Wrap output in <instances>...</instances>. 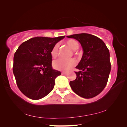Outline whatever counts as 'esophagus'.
Returning <instances> with one entry per match:
<instances>
[{
	"instance_id": "esophagus-1",
	"label": "esophagus",
	"mask_w": 127,
	"mask_h": 127,
	"mask_svg": "<svg viewBox=\"0 0 127 127\" xmlns=\"http://www.w3.org/2000/svg\"><path fill=\"white\" fill-rule=\"evenodd\" d=\"M62 74H63V75H67V74H68L67 72H62Z\"/></svg>"
}]
</instances>
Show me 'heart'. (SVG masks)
<instances>
[{
	"instance_id": "obj_1",
	"label": "heart",
	"mask_w": 127,
	"mask_h": 127,
	"mask_svg": "<svg viewBox=\"0 0 127 127\" xmlns=\"http://www.w3.org/2000/svg\"><path fill=\"white\" fill-rule=\"evenodd\" d=\"M65 43L71 48L72 50H76L79 47V43L77 41L73 39H68L66 41ZM58 44H55L51 49L50 54L52 58H56L58 54ZM76 64V60L73 59L69 60L58 59L53 62V67L55 69L58 71H62L67 72L71 69L72 67L75 66Z\"/></svg>"
}]
</instances>
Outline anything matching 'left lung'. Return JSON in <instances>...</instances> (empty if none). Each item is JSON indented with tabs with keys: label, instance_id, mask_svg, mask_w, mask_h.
Here are the masks:
<instances>
[{
	"label": "left lung",
	"instance_id": "obj_1",
	"mask_svg": "<svg viewBox=\"0 0 127 127\" xmlns=\"http://www.w3.org/2000/svg\"><path fill=\"white\" fill-rule=\"evenodd\" d=\"M80 42L84 53L74 72L76 78L69 82L73 91L84 98L98 95L107 85L111 71L110 53L104 42L95 35L81 33L67 36Z\"/></svg>",
	"mask_w": 127,
	"mask_h": 127
}]
</instances>
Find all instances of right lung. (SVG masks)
I'll return each instance as SVG.
<instances>
[{"label": "right lung", "mask_w": 127, "mask_h": 127, "mask_svg": "<svg viewBox=\"0 0 127 127\" xmlns=\"http://www.w3.org/2000/svg\"><path fill=\"white\" fill-rule=\"evenodd\" d=\"M65 36L37 37L21 44L13 57V72L22 93L30 99H39L53 89L60 71L52 68L50 54L53 46Z\"/></svg>", "instance_id": "right-lung-1"}]
</instances>
